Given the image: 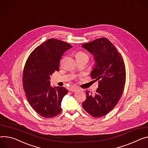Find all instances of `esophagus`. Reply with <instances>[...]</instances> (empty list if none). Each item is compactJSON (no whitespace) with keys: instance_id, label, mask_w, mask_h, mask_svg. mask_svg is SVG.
Returning a JSON list of instances; mask_svg holds the SVG:
<instances>
[{"instance_id":"obj_1","label":"esophagus","mask_w":148,"mask_h":148,"mask_svg":"<svg viewBox=\"0 0 148 148\" xmlns=\"http://www.w3.org/2000/svg\"><path fill=\"white\" fill-rule=\"evenodd\" d=\"M78 90V89L77 88H70V91H73V92H76Z\"/></svg>"}]
</instances>
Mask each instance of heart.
I'll return each mask as SVG.
<instances>
[{
  "mask_svg": "<svg viewBox=\"0 0 148 148\" xmlns=\"http://www.w3.org/2000/svg\"><path fill=\"white\" fill-rule=\"evenodd\" d=\"M76 58L77 59H87L88 60V56L86 53L83 51H78L76 53Z\"/></svg>",
  "mask_w": 148,
  "mask_h": 148,
  "instance_id": "heart-1",
  "label": "heart"
}]
</instances>
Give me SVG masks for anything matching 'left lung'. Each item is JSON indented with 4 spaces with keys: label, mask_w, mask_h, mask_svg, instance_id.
<instances>
[{
    "label": "left lung",
    "mask_w": 148,
    "mask_h": 148,
    "mask_svg": "<svg viewBox=\"0 0 148 148\" xmlns=\"http://www.w3.org/2000/svg\"><path fill=\"white\" fill-rule=\"evenodd\" d=\"M82 47L92 53L96 64L90 75L98 81L95 95L86 91L83 108L91 116L106 115L116 106L123 92L126 69L123 57L106 38L96 39Z\"/></svg>",
    "instance_id": "obj_1"
}]
</instances>
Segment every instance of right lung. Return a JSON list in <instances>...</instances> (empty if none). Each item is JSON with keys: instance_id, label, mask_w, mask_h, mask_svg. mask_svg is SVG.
<instances>
[{"instance_id": "1", "label": "right lung", "mask_w": 148, "mask_h": 148, "mask_svg": "<svg viewBox=\"0 0 148 148\" xmlns=\"http://www.w3.org/2000/svg\"><path fill=\"white\" fill-rule=\"evenodd\" d=\"M72 46L56 39H49L37 47L26 61L22 77L25 96L32 108L40 116L51 118L60 114L65 87L50 85V75L59 71L64 53Z\"/></svg>"}]
</instances>
